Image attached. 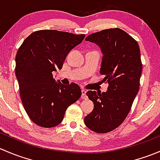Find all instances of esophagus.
<instances>
[{"mask_svg":"<svg viewBox=\"0 0 160 160\" xmlns=\"http://www.w3.org/2000/svg\"><path fill=\"white\" fill-rule=\"evenodd\" d=\"M86 93H87L86 90H85V89H82V95H81V98H83V99H87V98H88V97H87Z\"/></svg>","mask_w":160,"mask_h":160,"instance_id":"1","label":"esophagus"}]
</instances>
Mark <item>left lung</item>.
Masks as SVG:
<instances>
[{
    "instance_id": "left-lung-1",
    "label": "left lung",
    "mask_w": 160,
    "mask_h": 160,
    "mask_svg": "<svg viewBox=\"0 0 160 160\" xmlns=\"http://www.w3.org/2000/svg\"><path fill=\"white\" fill-rule=\"evenodd\" d=\"M103 53L100 73L108 83L106 92L88 90L93 110L84 118L88 128L97 133L115 129L126 118L139 90L142 64L138 42L125 31L109 28L88 35Z\"/></svg>"
}]
</instances>
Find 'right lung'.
I'll return each instance as SVG.
<instances>
[{
  "label": "right lung",
  "mask_w": 160,
  "mask_h": 160,
  "mask_svg": "<svg viewBox=\"0 0 160 160\" xmlns=\"http://www.w3.org/2000/svg\"><path fill=\"white\" fill-rule=\"evenodd\" d=\"M85 35L57 30H39L24 40L15 58V75L24 108L31 120L43 128L59 125L67 108L78 101L81 90L77 83L63 85L53 78L61 70L70 50Z\"/></svg>",
  "instance_id": "obj_1"
}]
</instances>
